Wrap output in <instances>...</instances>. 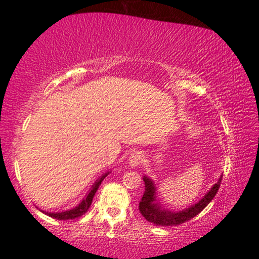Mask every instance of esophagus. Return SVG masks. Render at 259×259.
Wrapping results in <instances>:
<instances>
[{
	"instance_id": "1",
	"label": "esophagus",
	"mask_w": 259,
	"mask_h": 259,
	"mask_svg": "<svg viewBox=\"0 0 259 259\" xmlns=\"http://www.w3.org/2000/svg\"><path fill=\"white\" fill-rule=\"evenodd\" d=\"M141 162H142V154L140 152L132 153L129 157V160H127V163H129V165L132 168H138Z\"/></svg>"
}]
</instances>
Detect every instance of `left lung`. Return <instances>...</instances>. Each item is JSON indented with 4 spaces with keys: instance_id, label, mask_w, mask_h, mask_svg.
I'll return each instance as SVG.
<instances>
[{
    "instance_id": "left-lung-1",
    "label": "left lung",
    "mask_w": 259,
    "mask_h": 259,
    "mask_svg": "<svg viewBox=\"0 0 259 259\" xmlns=\"http://www.w3.org/2000/svg\"><path fill=\"white\" fill-rule=\"evenodd\" d=\"M142 179L145 181V192L139 203L140 213L145 217L147 222L153 223V224L160 225V227H173V225H179L190 221L208 206V203L214 198L215 194L218 192L222 177L197 203L191 204L183 210H170L164 208L157 200V189L153 180L146 175Z\"/></svg>"
}]
</instances>
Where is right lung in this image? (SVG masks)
<instances>
[{
  "instance_id": "obj_1",
  "label": "right lung",
  "mask_w": 259,
  "mask_h": 259,
  "mask_svg": "<svg viewBox=\"0 0 259 259\" xmlns=\"http://www.w3.org/2000/svg\"><path fill=\"white\" fill-rule=\"evenodd\" d=\"M109 173H111V171H107V173L101 175L99 179L95 181L94 185L91 186V189L89 190V192L85 195V197L82 198L81 202H80L78 206L72 208V209L63 210V212H45V210H42V212L45 213V214L52 217V218L58 219V221H68V219L79 218V217H81L82 214H85V213L88 212V209L90 208L91 203H92V198H94L95 194H96L97 189H99L101 183H102L103 179H105V178Z\"/></svg>"
}]
</instances>
